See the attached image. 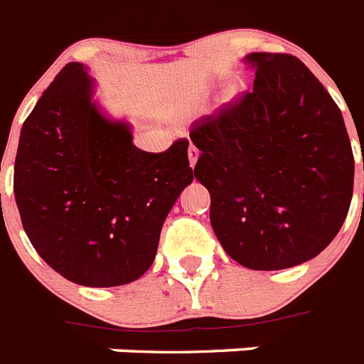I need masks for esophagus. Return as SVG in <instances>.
Masks as SVG:
<instances>
[{"instance_id":"esophagus-1","label":"esophagus","mask_w":364,"mask_h":364,"mask_svg":"<svg viewBox=\"0 0 364 364\" xmlns=\"http://www.w3.org/2000/svg\"><path fill=\"white\" fill-rule=\"evenodd\" d=\"M188 156H189V165L195 167V164H197V160H199V149H197L195 145H189Z\"/></svg>"}]
</instances>
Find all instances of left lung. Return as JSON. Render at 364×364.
<instances>
[{"label": "left lung", "mask_w": 364, "mask_h": 364, "mask_svg": "<svg viewBox=\"0 0 364 364\" xmlns=\"http://www.w3.org/2000/svg\"><path fill=\"white\" fill-rule=\"evenodd\" d=\"M255 83L195 121V178L210 191V223L249 269L307 262L333 242L353 195L344 119L318 77L290 53H249Z\"/></svg>", "instance_id": "1"}]
</instances>
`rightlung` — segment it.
<instances>
[{
	"mask_svg": "<svg viewBox=\"0 0 364 364\" xmlns=\"http://www.w3.org/2000/svg\"><path fill=\"white\" fill-rule=\"evenodd\" d=\"M92 80L68 63L22 126L14 199L42 260L83 287H121L154 262L161 225L193 180L188 139L165 152L132 143L91 102Z\"/></svg>",
	"mask_w": 364,
	"mask_h": 364,
	"instance_id": "add662e5",
	"label": "right lung"
}]
</instances>
